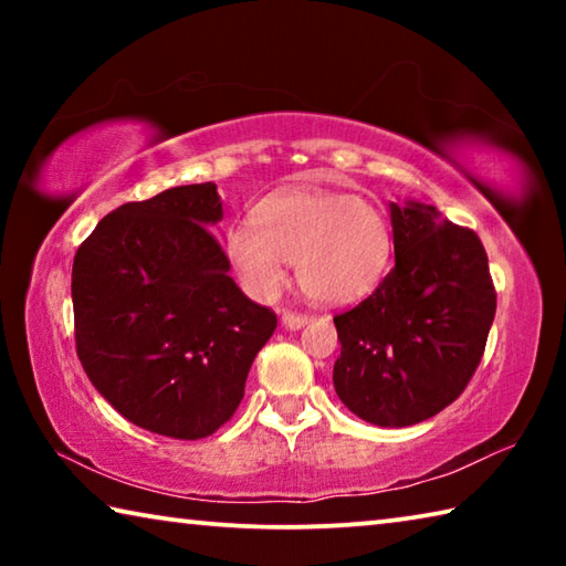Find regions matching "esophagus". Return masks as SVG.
Masks as SVG:
<instances>
[{"mask_svg":"<svg viewBox=\"0 0 566 566\" xmlns=\"http://www.w3.org/2000/svg\"><path fill=\"white\" fill-rule=\"evenodd\" d=\"M306 322H310V317H304V314H296V312H284L282 314V327L284 329H302Z\"/></svg>","mask_w":566,"mask_h":566,"instance_id":"esophagus-1","label":"esophagus"}]
</instances>
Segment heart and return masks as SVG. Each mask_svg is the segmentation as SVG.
Segmentation results:
<instances>
[{
    "label": "heart",
    "mask_w": 566,
    "mask_h": 566,
    "mask_svg": "<svg viewBox=\"0 0 566 566\" xmlns=\"http://www.w3.org/2000/svg\"><path fill=\"white\" fill-rule=\"evenodd\" d=\"M224 252L242 290L272 300L294 262L302 292L322 304L361 300L387 272L391 237L369 199L314 187L280 189L252 219L224 229Z\"/></svg>",
    "instance_id": "heart-1"
}]
</instances>
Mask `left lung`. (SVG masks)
Segmentation results:
<instances>
[{"mask_svg": "<svg viewBox=\"0 0 566 566\" xmlns=\"http://www.w3.org/2000/svg\"><path fill=\"white\" fill-rule=\"evenodd\" d=\"M395 266L371 296L337 314L334 389L352 415L411 427L462 395L484 354L496 294L472 229L432 205L389 202Z\"/></svg>", "mask_w": 566, "mask_h": 566, "instance_id": "obj_1", "label": "left lung"}]
</instances>
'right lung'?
<instances>
[{
  "label": "right lung",
  "mask_w": 566,
  "mask_h": 566,
  "mask_svg": "<svg viewBox=\"0 0 566 566\" xmlns=\"http://www.w3.org/2000/svg\"><path fill=\"white\" fill-rule=\"evenodd\" d=\"M217 185H185L114 209L76 249V354L124 419L202 439L234 415L249 367L276 329L247 300L212 234Z\"/></svg>",
  "instance_id": "obj_1"
}]
</instances>
